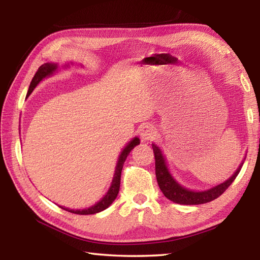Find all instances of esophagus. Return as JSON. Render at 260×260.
<instances>
[{"label": "esophagus", "mask_w": 260, "mask_h": 260, "mask_svg": "<svg viewBox=\"0 0 260 260\" xmlns=\"http://www.w3.org/2000/svg\"><path fill=\"white\" fill-rule=\"evenodd\" d=\"M156 132L154 129V127L151 125H144L141 127L140 129V136L143 142H146V141H150L152 139H154V136H155Z\"/></svg>", "instance_id": "34e87169"}]
</instances>
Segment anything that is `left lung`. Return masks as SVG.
Segmentation results:
<instances>
[{
	"label": "left lung",
	"instance_id": "left-lung-1",
	"mask_svg": "<svg viewBox=\"0 0 260 260\" xmlns=\"http://www.w3.org/2000/svg\"><path fill=\"white\" fill-rule=\"evenodd\" d=\"M152 147L154 156H155V174L159 189L169 200L179 204H202L213 201L214 199L219 198L231 185L237 178V175L239 174L242 164H244V162H242L233 176L227 181H224L223 183H220L206 191H192L182 186L170 173L167 162H165V157L162 154V151L159 150V147H157L155 144H152Z\"/></svg>",
	"mask_w": 260,
	"mask_h": 260
}]
</instances>
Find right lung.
Here are the masks:
<instances>
[{
  "instance_id": "1",
  "label": "right lung",
  "mask_w": 260,
  "mask_h": 260,
  "mask_svg": "<svg viewBox=\"0 0 260 260\" xmlns=\"http://www.w3.org/2000/svg\"><path fill=\"white\" fill-rule=\"evenodd\" d=\"M58 69V64L57 63H51V62H47V63H43L42 66L39 67L38 71L36 73L35 77H33V79L30 84L29 87V90H27L26 96H29L30 93L33 91V89L38 86L39 82H40L43 78H46V77H49L53 75L54 71H57ZM140 144V139L139 137H134L133 140H132L128 144H127L124 150L121 151L120 155L118 157V162L117 165H116V170H115V174H114V178L112 181V184H110V187L108 192L104 196V198H102L101 200H99L96 204H93V206L87 208V209H82V210H74V209H69V208H64V207H60L61 209L66 210V211L71 212V213H76V214H95L103 211L106 208H108L110 204L114 202V200L117 197L118 192H119V186H120V175H121V170H123V165L124 162L126 161L127 156H128V154L131 153V151L133 150V148Z\"/></svg>"
}]
</instances>
